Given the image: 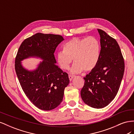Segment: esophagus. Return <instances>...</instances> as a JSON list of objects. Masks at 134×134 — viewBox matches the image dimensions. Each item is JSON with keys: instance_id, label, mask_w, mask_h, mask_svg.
<instances>
[{"instance_id": "1", "label": "esophagus", "mask_w": 134, "mask_h": 134, "mask_svg": "<svg viewBox=\"0 0 134 134\" xmlns=\"http://www.w3.org/2000/svg\"><path fill=\"white\" fill-rule=\"evenodd\" d=\"M74 76H75L74 75H69V78L70 81H71V80L72 79V78H73Z\"/></svg>"}]
</instances>
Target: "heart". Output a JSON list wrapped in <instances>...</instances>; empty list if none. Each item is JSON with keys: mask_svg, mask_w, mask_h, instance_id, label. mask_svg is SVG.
I'll return each mask as SVG.
<instances>
[{"mask_svg": "<svg viewBox=\"0 0 134 134\" xmlns=\"http://www.w3.org/2000/svg\"><path fill=\"white\" fill-rule=\"evenodd\" d=\"M99 43L96 38L90 36L87 38H74L64 45L63 50L58 51L56 59L60 68L66 70L71 63V73H79L83 70H92L96 66L99 58Z\"/></svg>", "mask_w": 134, "mask_h": 134, "instance_id": "obj_1", "label": "heart"}]
</instances>
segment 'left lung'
Masks as SVG:
<instances>
[{
    "label": "left lung",
    "instance_id": "left-lung-1",
    "mask_svg": "<svg viewBox=\"0 0 134 134\" xmlns=\"http://www.w3.org/2000/svg\"><path fill=\"white\" fill-rule=\"evenodd\" d=\"M100 35V51L96 66L84 78L80 92L83 102L94 108H102L115 98L122 81L125 64L120 48L116 40L102 30Z\"/></svg>",
    "mask_w": 134,
    "mask_h": 134
}]
</instances>
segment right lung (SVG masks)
<instances>
[{"label": "right lung", "instance_id": "1", "mask_svg": "<svg viewBox=\"0 0 134 134\" xmlns=\"http://www.w3.org/2000/svg\"><path fill=\"white\" fill-rule=\"evenodd\" d=\"M64 39L60 35L37 33L24 40L15 60L16 74L25 94L35 106L49 111L63 101L68 75L56 65L54 52ZM30 57L43 60L34 70L23 67L21 62Z\"/></svg>", "mask_w": 134, "mask_h": 134}]
</instances>
